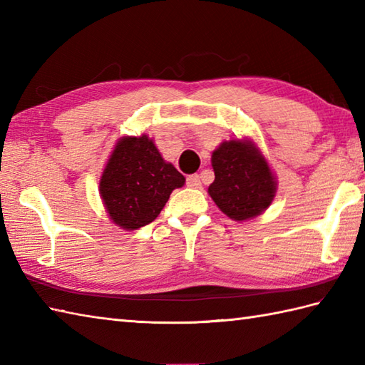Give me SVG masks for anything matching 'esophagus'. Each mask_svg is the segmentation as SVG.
Wrapping results in <instances>:
<instances>
[{
	"label": "esophagus",
	"instance_id": "34e87169",
	"mask_svg": "<svg viewBox=\"0 0 365 365\" xmlns=\"http://www.w3.org/2000/svg\"><path fill=\"white\" fill-rule=\"evenodd\" d=\"M187 187H190V188H200V175H197V174L188 175Z\"/></svg>",
	"mask_w": 365,
	"mask_h": 365
}]
</instances>
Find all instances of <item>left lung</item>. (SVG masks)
<instances>
[{
    "label": "left lung",
    "mask_w": 365,
    "mask_h": 365,
    "mask_svg": "<svg viewBox=\"0 0 365 365\" xmlns=\"http://www.w3.org/2000/svg\"><path fill=\"white\" fill-rule=\"evenodd\" d=\"M215 182L208 195L229 218L243 221L260 215L269 207L276 192V182L252 143H222L212 155Z\"/></svg>",
    "instance_id": "1"
}]
</instances>
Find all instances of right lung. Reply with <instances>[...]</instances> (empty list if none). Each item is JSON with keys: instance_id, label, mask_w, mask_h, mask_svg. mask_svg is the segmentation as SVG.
<instances>
[{"instance_id": "obj_1", "label": "right lung", "mask_w": 365, "mask_h": 365, "mask_svg": "<svg viewBox=\"0 0 365 365\" xmlns=\"http://www.w3.org/2000/svg\"><path fill=\"white\" fill-rule=\"evenodd\" d=\"M183 183L185 177L161 158L152 139L127 136L115 144L100 178V196L118 226L135 230L157 218Z\"/></svg>"}]
</instances>
